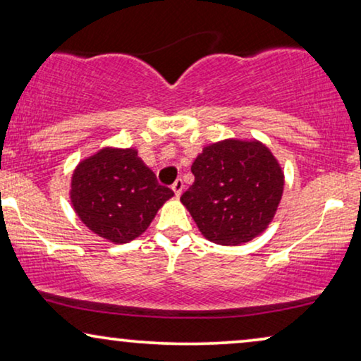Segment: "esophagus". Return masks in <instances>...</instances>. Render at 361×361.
<instances>
[{
	"mask_svg": "<svg viewBox=\"0 0 361 361\" xmlns=\"http://www.w3.org/2000/svg\"><path fill=\"white\" fill-rule=\"evenodd\" d=\"M172 190H174L176 197H180L182 190H184V182H182V179H177L174 184H172Z\"/></svg>",
	"mask_w": 361,
	"mask_h": 361,
	"instance_id": "1",
	"label": "esophagus"
}]
</instances>
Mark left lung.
Returning a JSON list of instances; mask_svg holds the SVG:
<instances>
[{
	"instance_id": "1",
	"label": "left lung",
	"mask_w": 361,
	"mask_h": 361,
	"mask_svg": "<svg viewBox=\"0 0 361 361\" xmlns=\"http://www.w3.org/2000/svg\"><path fill=\"white\" fill-rule=\"evenodd\" d=\"M190 169L195 180L180 202L207 240L238 246L273 221L283 197L284 172L263 142H214L202 149Z\"/></svg>"
}]
</instances>
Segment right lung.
<instances>
[{"label": "right lung", "mask_w": 361, "mask_h": 361, "mask_svg": "<svg viewBox=\"0 0 361 361\" xmlns=\"http://www.w3.org/2000/svg\"><path fill=\"white\" fill-rule=\"evenodd\" d=\"M172 195L133 147H103L78 162L71 182L78 219L113 243H128L145 233Z\"/></svg>", "instance_id": "obj_1"}]
</instances>
